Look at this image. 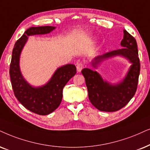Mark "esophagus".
Here are the masks:
<instances>
[{"label": "esophagus", "mask_w": 150, "mask_h": 150, "mask_svg": "<svg viewBox=\"0 0 150 150\" xmlns=\"http://www.w3.org/2000/svg\"><path fill=\"white\" fill-rule=\"evenodd\" d=\"M84 64L81 63V62H80V63H79V64H77V72H78V73H80L81 70H82L83 68H84Z\"/></svg>", "instance_id": "esophagus-1"}]
</instances>
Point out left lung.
<instances>
[{
	"instance_id": "left-lung-1",
	"label": "left lung",
	"mask_w": 150,
	"mask_h": 150,
	"mask_svg": "<svg viewBox=\"0 0 150 150\" xmlns=\"http://www.w3.org/2000/svg\"><path fill=\"white\" fill-rule=\"evenodd\" d=\"M122 48L110 51L102 55L96 57L92 62L93 67L105 59L116 55L125 57L132 64L124 80L116 85H111L104 81L96 71L84 69V75L91 104L98 110L107 112L118 111L128 104L136 93L138 83L141 64L138 57L137 43L133 36L124 30Z\"/></svg>"
}]
</instances>
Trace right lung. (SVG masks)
Masks as SVG:
<instances>
[{
    "label": "right lung",
    "mask_w": 150,
    "mask_h": 150,
    "mask_svg": "<svg viewBox=\"0 0 150 150\" xmlns=\"http://www.w3.org/2000/svg\"><path fill=\"white\" fill-rule=\"evenodd\" d=\"M54 28L53 26L28 28L15 43L9 66V75L15 97L26 109L41 115L52 113L59 106L64 87L76 74V67L73 64H67L59 68L45 86L35 88L23 77L20 72L19 57L29 36L44 35L50 33Z\"/></svg>",
    "instance_id": "right-lung-1"
}]
</instances>
